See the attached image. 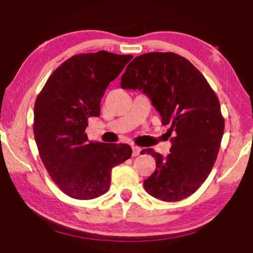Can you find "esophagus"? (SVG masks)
I'll use <instances>...</instances> for the list:
<instances>
[{
    "mask_svg": "<svg viewBox=\"0 0 253 253\" xmlns=\"http://www.w3.org/2000/svg\"><path fill=\"white\" fill-rule=\"evenodd\" d=\"M140 152H142V148L138 146H132V156H138Z\"/></svg>",
    "mask_w": 253,
    "mask_h": 253,
    "instance_id": "34e87169",
    "label": "esophagus"
}]
</instances>
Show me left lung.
I'll list each match as a JSON object with an SVG mask.
<instances>
[{"mask_svg": "<svg viewBox=\"0 0 253 253\" xmlns=\"http://www.w3.org/2000/svg\"><path fill=\"white\" fill-rule=\"evenodd\" d=\"M122 88L142 90L170 125L166 157L152 148L156 169L144 181L149 195L176 202L194 193L211 173L224 132V119L215 92L187 59L173 52L136 57L122 76ZM140 153V154H142Z\"/></svg>", "mask_w": 253, "mask_h": 253, "instance_id": "left-lung-1", "label": "left lung"}]
</instances>
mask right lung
<instances>
[{
    "label": "right lung",
    "mask_w": 253,
    "mask_h": 253,
    "mask_svg": "<svg viewBox=\"0 0 253 253\" xmlns=\"http://www.w3.org/2000/svg\"><path fill=\"white\" fill-rule=\"evenodd\" d=\"M130 54L107 51L66 60L46 80L34 105L33 132L45 169L63 193L91 200L110 186L111 169L131 156L127 144L91 142L88 119L100 115V100Z\"/></svg>",
    "instance_id": "1"
}]
</instances>
